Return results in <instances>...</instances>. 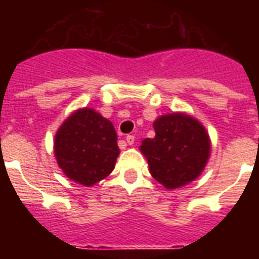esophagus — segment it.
Instances as JSON below:
<instances>
[{
	"mask_svg": "<svg viewBox=\"0 0 259 259\" xmlns=\"http://www.w3.org/2000/svg\"><path fill=\"white\" fill-rule=\"evenodd\" d=\"M125 141H127L128 145H132V144L135 143V136H132V135H128V136L125 137Z\"/></svg>",
	"mask_w": 259,
	"mask_h": 259,
	"instance_id": "1",
	"label": "esophagus"
}]
</instances>
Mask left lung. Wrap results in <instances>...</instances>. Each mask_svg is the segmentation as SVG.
Listing matches in <instances>:
<instances>
[{"mask_svg":"<svg viewBox=\"0 0 259 259\" xmlns=\"http://www.w3.org/2000/svg\"><path fill=\"white\" fill-rule=\"evenodd\" d=\"M153 127L155 136L143 140L140 146L153 178L166 189L194 182L206 167L211 150L206 128L179 111L158 116Z\"/></svg>","mask_w":259,"mask_h":259,"instance_id":"obj_1","label":"left lung"}]
</instances>
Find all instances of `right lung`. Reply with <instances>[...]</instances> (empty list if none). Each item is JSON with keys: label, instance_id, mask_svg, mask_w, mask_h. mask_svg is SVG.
<instances>
[{"label": "right lung", "instance_id": "add662e5", "mask_svg": "<svg viewBox=\"0 0 259 259\" xmlns=\"http://www.w3.org/2000/svg\"><path fill=\"white\" fill-rule=\"evenodd\" d=\"M118 137L109 119L91 107L75 110L57 131L54 155L68 179L92 187L111 174L118 158Z\"/></svg>", "mask_w": 259, "mask_h": 259}]
</instances>
